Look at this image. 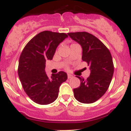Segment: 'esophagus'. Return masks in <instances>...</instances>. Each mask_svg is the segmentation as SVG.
Segmentation results:
<instances>
[{
    "mask_svg": "<svg viewBox=\"0 0 131 131\" xmlns=\"http://www.w3.org/2000/svg\"><path fill=\"white\" fill-rule=\"evenodd\" d=\"M73 77L72 75H71V74H68V79H70L71 78V77Z\"/></svg>",
    "mask_w": 131,
    "mask_h": 131,
    "instance_id": "34e87169",
    "label": "esophagus"
}]
</instances>
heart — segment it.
I'll list each match as a JSON object with an SVG mask.
<instances>
[{
	"instance_id": "b5f03b06",
	"label": "heart",
	"mask_w": 131,
	"mask_h": 131,
	"mask_svg": "<svg viewBox=\"0 0 131 131\" xmlns=\"http://www.w3.org/2000/svg\"><path fill=\"white\" fill-rule=\"evenodd\" d=\"M75 45V43H73V44H71V45ZM67 69H68V67H67Z\"/></svg>"
}]
</instances>
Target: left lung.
I'll use <instances>...</instances> for the list:
<instances>
[{
    "label": "left lung",
    "mask_w": 131,
    "mask_h": 131,
    "mask_svg": "<svg viewBox=\"0 0 131 131\" xmlns=\"http://www.w3.org/2000/svg\"><path fill=\"white\" fill-rule=\"evenodd\" d=\"M68 35L83 48L82 60L90 67V76L80 79L81 84L73 89L74 96L84 104H91L102 96L110 84L114 66L112 55L104 44L87 32L69 33Z\"/></svg>",
    "instance_id": "1"
}]
</instances>
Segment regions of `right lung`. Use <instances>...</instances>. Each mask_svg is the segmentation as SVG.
<instances>
[{
    "label": "right lung",
    "mask_w": 131,
    "mask_h": 131,
    "mask_svg": "<svg viewBox=\"0 0 131 131\" xmlns=\"http://www.w3.org/2000/svg\"><path fill=\"white\" fill-rule=\"evenodd\" d=\"M68 37L63 33L42 31L32 38L21 52L18 75L25 93L37 104L47 105L55 101L60 85L68 79L63 71L51 78L45 72L46 60L52 59L59 44Z\"/></svg>",
    "instance_id": "obj_1"
}]
</instances>
